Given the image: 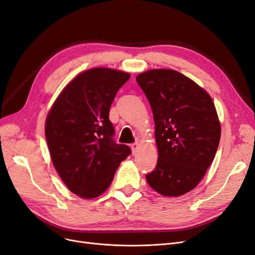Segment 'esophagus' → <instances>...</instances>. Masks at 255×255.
<instances>
[{
	"label": "esophagus",
	"mask_w": 255,
	"mask_h": 255,
	"mask_svg": "<svg viewBox=\"0 0 255 255\" xmlns=\"http://www.w3.org/2000/svg\"><path fill=\"white\" fill-rule=\"evenodd\" d=\"M130 148H132L133 154H136V152L138 151V148H139V143L134 142V143H132V145H130Z\"/></svg>",
	"instance_id": "obj_1"
}]
</instances>
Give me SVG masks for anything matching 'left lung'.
Returning a JSON list of instances; mask_svg holds the SVG:
<instances>
[{
    "instance_id": "8db88e82",
    "label": "left lung",
    "mask_w": 255,
    "mask_h": 255,
    "mask_svg": "<svg viewBox=\"0 0 255 255\" xmlns=\"http://www.w3.org/2000/svg\"><path fill=\"white\" fill-rule=\"evenodd\" d=\"M155 123L157 165L145 175L166 197L194 189L214 160L221 128L211 96L184 74L153 69L137 75Z\"/></svg>"
}]
</instances>
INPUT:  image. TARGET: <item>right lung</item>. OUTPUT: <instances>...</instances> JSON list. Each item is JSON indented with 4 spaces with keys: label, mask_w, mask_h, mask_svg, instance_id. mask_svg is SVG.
Returning a JSON list of instances; mask_svg holds the SVG:
<instances>
[{
    "label": "right lung",
    "mask_w": 255,
    "mask_h": 255,
    "mask_svg": "<svg viewBox=\"0 0 255 255\" xmlns=\"http://www.w3.org/2000/svg\"><path fill=\"white\" fill-rule=\"evenodd\" d=\"M129 74L94 68L76 76L61 91L45 120V138L60 179L83 199L102 195L113 182L127 144L113 137L110 109Z\"/></svg>",
    "instance_id": "1"
}]
</instances>
